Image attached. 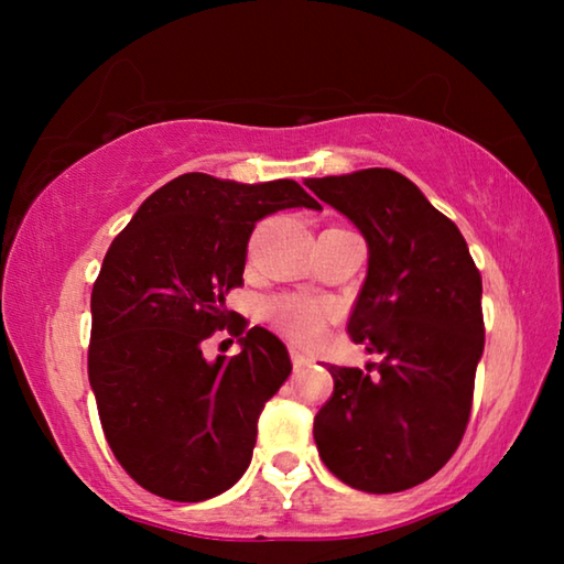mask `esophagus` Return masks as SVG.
<instances>
[{"mask_svg": "<svg viewBox=\"0 0 564 564\" xmlns=\"http://www.w3.org/2000/svg\"><path fill=\"white\" fill-rule=\"evenodd\" d=\"M291 360H293V368L295 370H301V368H305L311 362V358L305 356V352H301L299 348H291Z\"/></svg>", "mask_w": 564, "mask_h": 564, "instance_id": "34e87169", "label": "esophagus"}]
</instances>
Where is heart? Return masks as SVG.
Instances as JSON below:
<instances>
[{
  "label": "heart",
  "instance_id": "1",
  "mask_svg": "<svg viewBox=\"0 0 564 564\" xmlns=\"http://www.w3.org/2000/svg\"><path fill=\"white\" fill-rule=\"evenodd\" d=\"M269 318L275 328L299 343H313L326 328V308L303 299H279L269 303Z\"/></svg>",
  "mask_w": 564,
  "mask_h": 564
}]
</instances>
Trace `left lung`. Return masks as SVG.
<instances>
[{"label": "left lung", "mask_w": 564, "mask_h": 564, "mask_svg": "<svg viewBox=\"0 0 564 564\" xmlns=\"http://www.w3.org/2000/svg\"><path fill=\"white\" fill-rule=\"evenodd\" d=\"M368 241L348 336L378 352L366 370L328 366L313 420L321 460L350 488L400 492L451 460L470 420L485 348L482 279L463 234L393 169L305 181Z\"/></svg>", "instance_id": "1"}]
</instances>
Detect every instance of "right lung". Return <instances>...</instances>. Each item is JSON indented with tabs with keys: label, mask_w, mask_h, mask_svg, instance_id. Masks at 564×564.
<instances>
[{
	"label": "right lung",
	"mask_w": 564,
	"mask_h": 564,
	"mask_svg": "<svg viewBox=\"0 0 564 564\" xmlns=\"http://www.w3.org/2000/svg\"><path fill=\"white\" fill-rule=\"evenodd\" d=\"M321 208L291 178L236 184L184 174L154 191L113 238L91 291L89 383L113 457L141 488L202 502L251 463L259 415L291 376L283 343L226 311L243 285L256 221ZM216 329L242 340L208 364Z\"/></svg>",
	"instance_id": "1"
}]
</instances>
